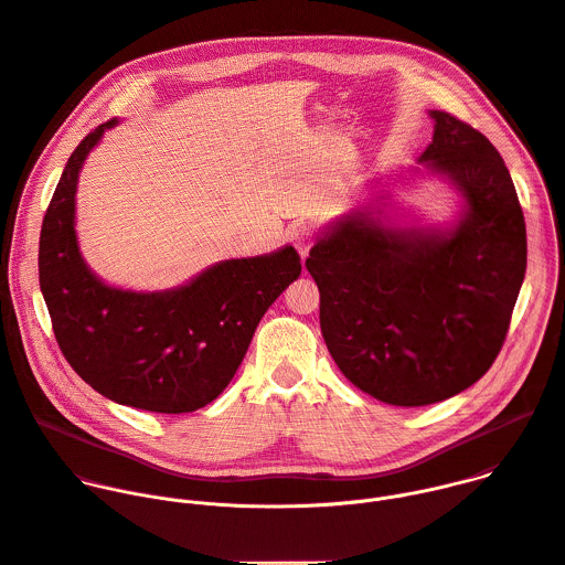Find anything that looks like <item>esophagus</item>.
Masks as SVG:
<instances>
[{
	"label": "esophagus",
	"instance_id": "obj_1",
	"mask_svg": "<svg viewBox=\"0 0 565 565\" xmlns=\"http://www.w3.org/2000/svg\"><path fill=\"white\" fill-rule=\"evenodd\" d=\"M292 244H295L297 253L301 255V259H306L310 248H312V244H315V230L310 225H306V223L297 225L292 230Z\"/></svg>",
	"mask_w": 565,
	"mask_h": 565
}]
</instances>
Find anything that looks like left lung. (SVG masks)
I'll list each match as a JSON object with an SVG mask.
<instances>
[{"label": "left lung", "instance_id": "1", "mask_svg": "<svg viewBox=\"0 0 565 565\" xmlns=\"http://www.w3.org/2000/svg\"><path fill=\"white\" fill-rule=\"evenodd\" d=\"M420 160L467 201L456 230L427 234L347 216L310 248L319 327L340 371L395 407L447 399L490 371L525 277V218L497 147L431 111Z\"/></svg>", "mask_w": 565, "mask_h": 565}]
</instances>
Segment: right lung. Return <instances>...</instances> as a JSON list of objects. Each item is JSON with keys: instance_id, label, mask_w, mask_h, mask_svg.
Wrapping results in <instances>:
<instances>
[{"instance_id": "1", "label": "right lung", "mask_w": 565, "mask_h": 565, "mask_svg": "<svg viewBox=\"0 0 565 565\" xmlns=\"http://www.w3.org/2000/svg\"><path fill=\"white\" fill-rule=\"evenodd\" d=\"M107 120L75 151L40 232V288L57 347L73 371L118 405L188 414L234 377L270 303L301 273L292 246L216 264L183 288L131 292L105 286L77 253L75 185Z\"/></svg>"}]
</instances>
